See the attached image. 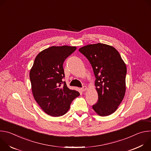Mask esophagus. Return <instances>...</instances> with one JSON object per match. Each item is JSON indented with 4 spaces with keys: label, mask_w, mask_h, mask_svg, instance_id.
Returning <instances> with one entry per match:
<instances>
[{
    "label": "esophagus",
    "mask_w": 151,
    "mask_h": 151,
    "mask_svg": "<svg viewBox=\"0 0 151 151\" xmlns=\"http://www.w3.org/2000/svg\"><path fill=\"white\" fill-rule=\"evenodd\" d=\"M81 90L82 92H84V91L87 90V87H86V86H83V87L82 88H81Z\"/></svg>",
    "instance_id": "obj_1"
}]
</instances>
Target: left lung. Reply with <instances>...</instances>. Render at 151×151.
Returning <instances> with one entry per match:
<instances>
[{
	"instance_id": "obj_1",
	"label": "left lung",
	"mask_w": 151,
	"mask_h": 151,
	"mask_svg": "<svg viewBox=\"0 0 151 151\" xmlns=\"http://www.w3.org/2000/svg\"><path fill=\"white\" fill-rule=\"evenodd\" d=\"M79 51L89 60L96 78L97 103L96 113L106 116L114 113L122 101L126 90V64L112 46L101 43L83 46Z\"/></svg>"
}]
</instances>
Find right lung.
<instances>
[{"label":"right lung","mask_w":151,"mask_h":151,"mask_svg":"<svg viewBox=\"0 0 151 151\" xmlns=\"http://www.w3.org/2000/svg\"><path fill=\"white\" fill-rule=\"evenodd\" d=\"M76 47L52 46L40 52L30 71L33 97L47 114L60 116L68 112L79 92L69 89L63 79V63Z\"/></svg>","instance_id":"add662e5"}]
</instances>
